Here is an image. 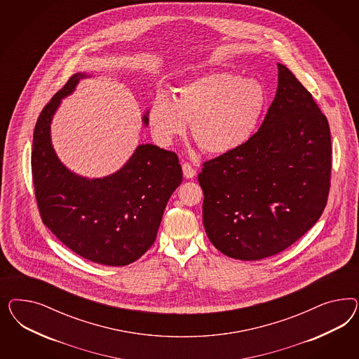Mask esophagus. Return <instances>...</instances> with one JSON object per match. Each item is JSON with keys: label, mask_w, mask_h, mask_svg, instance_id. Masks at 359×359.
I'll use <instances>...</instances> for the list:
<instances>
[{"label": "esophagus", "mask_w": 359, "mask_h": 359, "mask_svg": "<svg viewBox=\"0 0 359 359\" xmlns=\"http://www.w3.org/2000/svg\"><path fill=\"white\" fill-rule=\"evenodd\" d=\"M182 168H183V174H184L187 179H192L196 176V170L189 163L182 164Z\"/></svg>", "instance_id": "1"}]
</instances>
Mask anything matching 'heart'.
Masks as SVG:
<instances>
[{"label": "heart", "instance_id": "heart-1", "mask_svg": "<svg viewBox=\"0 0 359 359\" xmlns=\"http://www.w3.org/2000/svg\"><path fill=\"white\" fill-rule=\"evenodd\" d=\"M269 108L267 89L257 79L229 71H212L187 80L175 97L158 93L149 109L152 137L168 146L184 135L212 155L236 151L250 141Z\"/></svg>", "mask_w": 359, "mask_h": 359}]
</instances>
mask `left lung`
<instances>
[{"label":"left lung","instance_id":"8db88e82","mask_svg":"<svg viewBox=\"0 0 359 359\" xmlns=\"http://www.w3.org/2000/svg\"><path fill=\"white\" fill-rule=\"evenodd\" d=\"M332 170L330 129L312 95L278 63V89L259 130L198 174L213 246L234 259L285 250L321 217Z\"/></svg>","mask_w":359,"mask_h":359}]
</instances>
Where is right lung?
Listing matches in <instances>:
<instances>
[{"label": "right lung", "mask_w": 359, "mask_h": 359, "mask_svg": "<svg viewBox=\"0 0 359 359\" xmlns=\"http://www.w3.org/2000/svg\"><path fill=\"white\" fill-rule=\"evenodd\" d=\"M72 75L44 107L34 130L32 170L44 225L68 249L88 261L126 266L151 248L183 172L175 152L140 144L114 174L89 179L68 170L51 142V122L62 100L81 79ZM149 111L143 116L149 125Z\"/></svg>", "instance_id": "add662e5"}]
</instances>
